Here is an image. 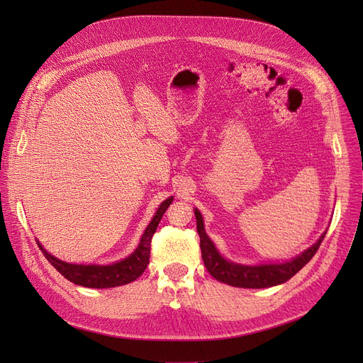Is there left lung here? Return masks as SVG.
I'll return each mask as SVG.
<instances>
[{
  "mask_svg": "<svg viewBox=\"0 0 363 363\" xmlns=\"http://www.w3.org/2000/svg\"><path fill=\"white\" fill-rule=\"evenodd\" d=\"M195 218H196V230L200 235V248H201V257L204 262V267L207 268L208 274L218 281L230 284V286L236 288H269L276 286V284L288 281L291 277H294L307 262H309L315 252L320 248L323 239L325 238V233L316 240L311 248H307L298 257H295L289 262L284 263H272V265H257V267H247V265H238V263H232L225 260L218 250L215 248L213 242L204 232L203 216L195 208Z\"/></svg>",
  "mask_w": 363,
  "mask_h": 363,
  "instance_id": "1",
  "label": "left lung"
}]
</instances>
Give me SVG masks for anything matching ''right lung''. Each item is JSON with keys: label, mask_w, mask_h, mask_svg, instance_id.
Listing matches in <instances>:
<instances>
[{"label": "right lung", "mask_w": 363, "mask_h": 363, "mask_svg": "<svg viewBox=\"0 0 363 363\" xmlns=\"http://www.w3.org/2000/svg\"><path fill=\"white\" fill-rule=\"evenodd\" d=\"M172 203V196H169L168 200H164L160 207L157 208V212L155 218L151 219V223L145 228L144 235H142L140 244L135 250L133 255H130L127 259L113 263V265H74V263H67L56 259L51 256L48 251L42 248L40 244L39 248L42 250L43 256L47 257V260L51 263V265L56 268L65 279H68L69 281L79 284V286L84 288H115L121 286V284H127L135 281L142 272L145 271L150 263V248H151V239L152 235L156 233V228L160 223V219L163 213L167 212V208Z\"/></svg>", "instance_id": "add662e5"}]
</instances>
